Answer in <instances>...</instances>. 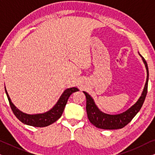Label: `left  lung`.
I'll list each match as a JSON object with an SVG mask.
<instances>
[{"label":"left lung","mask_w":155,"mask_h":155,"mask_svg":"<svg viewBox=\"0 0 155 155\" xmlns=\"http://www.w3.org/2000/svg\"><path fill=\"white\" fill-rule=\"evenodd\" d=\"M142 58H143L146 69H147V81H146L143 94L140 97L138 101L126 111L120 114H118V115H109V114L102 113L99 111L97 106L95 105L92 97L87 93L83 92L85 94L87 99L86 111L88 119L97 128L107 129V130H114V129L124 128L132 120L135 116L140 110L147 93L148 80H149V71H148L147 63L143 56H142Z\"/></svg>","instance_id":"obj_1"}]
</instances>
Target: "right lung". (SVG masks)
<instances>
[{
  "mask_svg": "<svg viewBox=\"0 0 155 155\" xmlns=\"http://www.w3.org/2000/svg\"><path fill=\"white\" fill-rule=\"evenodd\" d=\"M5 93L7 94L8 101H9V104L11 109L15 116L22 122L23 124L29 125V126H32L35 127H45L48 126L49 125L54 124L56 122L59 118L62 115L63 111H64L65 107L66 105L68 99L70 97V96L73 94V92H75L78 91L77 88L73 87L67 89L66 90L64 91L63 94L59 99L58 102L56 105L53 107L50 111L44 114H35V115H28V114H24L22 112L17 109V108L13 105L12 103L11 100H10L9 95H8L7 91H6L5 87Z\"/></svg>",
  "mask_w": 155,
  "mask_h": 155,
  "instance_id": "right-lung-1",
  "label": "right lung"
}]
</instances>
